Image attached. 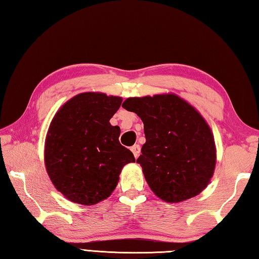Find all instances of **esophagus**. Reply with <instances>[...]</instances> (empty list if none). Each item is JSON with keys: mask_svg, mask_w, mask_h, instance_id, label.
<instances>
[{"mask_svg": "<svg viewBox=\"0 0 259 259\" xmlns=\"http://www.w3.org/2000/svg\"><path fill=\"white\" fill-rule=\"evenodd\" d=\"M131 151L133 152L135 159H137V157H139V155H140V153H141V147H140L139 144H135V145L131 147Z\"/></svg>", "mask_w": 259, "mask_h": 259, "instance_id": "34e87169", "label": "esophagus"}]
</instances>
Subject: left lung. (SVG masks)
Instances as JSON below:
<instances>
[{
  "mask_svg": "<svg viewBox=\"0 0 259 259\" xmlns=\"http://www.w3.org/2000/svg\"><path fill=\"white\" fill-rule=\"evenodd\" d=\"M122 106L144 124L146 142L136 162L155 196L178 203L203 191L213 176L217 151L201 114L171 93L130 97Z\"/></svg>",
  "mask_w": 259,
  "mask_h": 259,
  "instance_id": "1",
  "label": "left lung"
}]
</instances>
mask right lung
Returning <instances> with one entry per match:
<instances>
[{
    "label": "right lung",
    "instance_id": "1",
    "mask_svg": "<svg viewBox=\"0 0 259 259\" xmlns=\"http://www.w3.org/2000/svg\"><path fill=\"white\" fill-rule=\"evenodd\" d=\"M122 102L104 93H81L52 118L45 143L46 170L71 202L93 205L107 199L124 165L135 162L133 153L119 143V127L109 123Z\"/></svg>",
    "mask_w": 259,
    "mask_h": 259
}]
</instances>
